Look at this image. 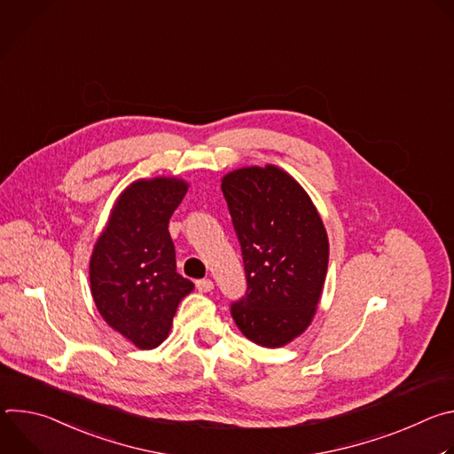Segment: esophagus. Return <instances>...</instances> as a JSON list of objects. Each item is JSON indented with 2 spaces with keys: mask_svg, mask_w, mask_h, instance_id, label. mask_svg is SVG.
<instances>
[{
  "mask_svg": "<svg viewBox=\"0 0 454 454\" xmlns=\"http://www.w3.org/2000/svg\"><path fill=\"white\" fill-rule=\"evenodd\" d=\"M196 287L200 293H210L214 289V282L210 278H203V280L196 282Z\"/></svg>",
  "mask_w": 454,
  "mask_h": 454,
  "instance_id": "1",
  "label": "esophagus"
}]
</instances>
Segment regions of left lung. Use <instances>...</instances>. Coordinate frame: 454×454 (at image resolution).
Segmentation results:
<instances>
[{
  "label": "left lung",
  "mask_w": 454,
  "mask_h": 454,
  "mask_svg": "<svg viewBox=\"0 0 454 454\" xmlns=\"http://www.w3.org/2000/svg\"><path fill=\"white\" fill-rule=\"evenodd\" d=\"M221 188L247 280L231 316L249 341L284 347L316 314L329 268L327 230L309 193L280 167L231 170Z\"/></svg>",
  "instance_id": "1"
}]
</instances>
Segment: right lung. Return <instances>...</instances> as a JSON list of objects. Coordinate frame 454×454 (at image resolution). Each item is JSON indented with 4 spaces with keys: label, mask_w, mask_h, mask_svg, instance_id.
<instances>
[{
    "label": "right lung",
    "mask_w": 454,
    "mask_h": 454,
    "mask_svg": "<svg viewBox=\"0 0 454 454\" xmlns=\"http://www.w3.org/2000/svg\"><path fill=\"white\" fill-rule=\"evenodd\" d=\"M188 183L138 179L114 201L90 261L91 296L107 325L142 350L160 347L193 284L176 273L168 219Z\"/></svg>",
    "instance_id": "1"
}]
</instances>
